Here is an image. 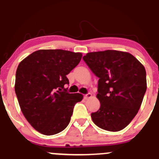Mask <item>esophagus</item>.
I'll return each instance as SVG.
<instances>
[{
  "mask_svg": "<svg viewBox=\"0 0 159 159\" xmlns=\"http://www.w3.org/2000/svg\"><path fill=\"white\" fill-rule=\"evenodd\" d=\"M91 97H92V94H91V93H87V94H85V95H84V99H88V98H91Z\"/></svg>",
  "mask_w": 159,
  "mask_h": 159,
  "instance_id": "obj_1",
  "label": "esophagus"
}]
</instances>
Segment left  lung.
Here are the masks:
<instances>
[{
    "instance_id": "left-lung-1",
    "label": "left lung",
    "mask_w": 159,
    "mask_h": 159,
    "mask_svg": "<svg viewBox=\"0 0 159 159\" xmlns=\"http://www.w3.org/2000/svg\"><path fill=\"white\" fill-rule=\"evenodd\" d=\"M83 60L98 78V111L91 114L99 128L119 131L138 113L147 89L144 66L130 53L117 50L89 53Z\"/></svg>"
}]
</instances>
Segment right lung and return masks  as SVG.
Here are the masks:
<instances>
[{"label":"right lung","instance_id":"obj_1","mask_svg":"<svg viewBox=\"0 0 159 159\" xmlns=\"http://www.w3.org/2000/svg\"><path fill=\"white\" fill-rule=\"evenodd\" d=\"M81 53L40 50L25 58L17 68L15 94L23 115L34 129L45 135L64 130L75 105L83 95L70 94L67 78L81 59Z\"/></svg>","mask_w":159,"mask_h":159}]
</instances>
